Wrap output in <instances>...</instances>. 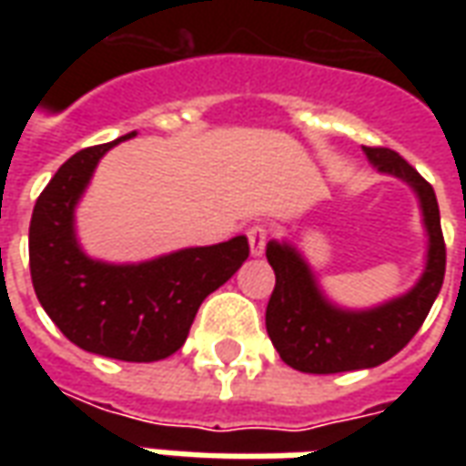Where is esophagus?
Wrapping results in <instances>:
<instances>
[{
	"mask_svg": "<svg viewBox=\"0 0 466 466\" xmlns=\"http://www.w3.org/2000/svg\"><path fill=\"white\" fill-rule=\"evenodd\" d=\"M247 239H249V252L252 257H262L264 247H267V227L264 224H254L247 229Z\"/></svg>",
	"mask_w": 466,
	"mask_h": 466,
	"instance_id": "34e87169",
	"label": "esophagus"
}]
</instances>
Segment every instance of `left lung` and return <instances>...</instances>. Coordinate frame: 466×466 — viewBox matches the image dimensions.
Here are the masks:
<instances>
[{
	"label": "left lung",
	"mask_w": 466,
	"mask_h": 466,
	"mask_svg": "<svg viewBox=\"0 0 466 466\" xmlns=\"http://www.w3.org/2000/svg\"><path fill=\"white\" fill-rule=\"evenodd\" d=\"M364 154L377 172L397 177L417 194L430 237L427 267L407 294L371 309H342L324 297L297 247L267 244V259L277 277L267 304V334L284 364L307 374L370 370L391 360L420 332L444 282L447 249L431 184L387 147H364Z\"/></svg>",
	"instance_id": "obj_1"
}]
</instances>
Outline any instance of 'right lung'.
<instances>
[{
    "label": "right lung",
    "mask_w": 466,
    "mask_h": 466,
    "mask_svg": "<svg viewBox=\"0 0 466 466\" xmlns=\"http://www.w3.org/2000/svg\"><path fill=\"white\" fill-rule=\"evenodd\" d=\"M69 157L39 194L29 224V269L39 304L79 350L122 361H157L187 342L199 304L249 257L239 234L139 264H109L82 252L75 207L115 144Z\"/></svg>",
    "instance_id": "add662e5"
}]
</instances>
